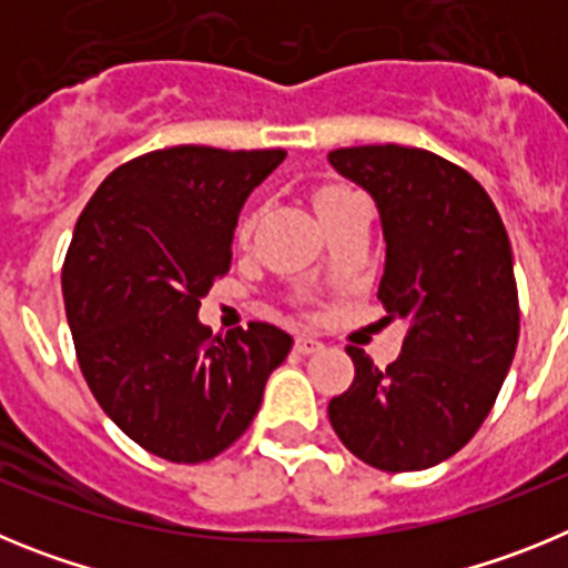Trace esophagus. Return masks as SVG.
<instances>
[{"instance_id":"esophagus-1","label":"esophagus","mask_w":568,"mask_h":568,"mask_svg":"<svg viewBox=\"0 0 568 568\" xmlns=\"http://www.w3.org/2000/svg\"><path fill=\"white\" fill-rule=\"evenodd\" d=\"M321 346L324 344H321L318 338H310V335H298V338H295V353H301V355L318 353Z\"/></svg>"}]
</instances>
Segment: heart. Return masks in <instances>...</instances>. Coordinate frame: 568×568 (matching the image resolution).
Segmentation results:
<instances>
[{"label": "heart", "mask_w": 568, "mask_h": 568, "mask_svg": "<svg viewBox=\"0 0 568 568\" xmlns=\"http://www.w3.org/2000/svg\"><path fill=\"white\" fill-rule=\"evenodd\" d=\"M355 199H358V195H355L353 190L338 187V184H327V187H318L313 193V207H315V213H318L321 224H327L329 219H333V215L344 207V204L355 202ZM253 227H255V213L241 215L239 227H235V239L247 241L250 233H253Z\"/></svg>", "instance_id": "heart-1"}]
</instances>
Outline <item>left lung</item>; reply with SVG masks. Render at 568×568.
Wrapping results in <instances>:
<instances>
[{"label":"left lung","instance_id":"left-lung-1","mask_svg":"<svg viewBox=\"0 0 568 568\" xmlns=\"http://www.w3.org/2000/svg\"><path fill=\"white\" fill-rule=\"evenodd\" d=\"M327 159L373 193L386 239L378 298L386 318L409 321L386 369L346 346L355 378L329 400V424L375 469H429L478 433L518 349L509 235L486 190L444 155L364 144Z\"/></svg>","mask_w":568,"mask_h":568}]
</instances>
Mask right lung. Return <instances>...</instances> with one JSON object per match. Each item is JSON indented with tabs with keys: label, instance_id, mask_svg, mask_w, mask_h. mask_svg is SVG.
<instances>
[{
	"label": "right lung",
	"instance_id": "add662e5",
	"mask_svg": "<svg viewBox=\"0 0 568 568\" xmlns=\"http://www.w3.org/2000/svg\"><path fill=\"white\" fill-rule=\"evenodd\" d=\"M287 150H150L99 184L62 264L90 393L130 440L202 464L247 433L293 338L273 324L213 335L199 307L233 261L239 210Z\"/></svg>",
	"mask_w": 568,
	"mask_h": 568
}]
</instances>
